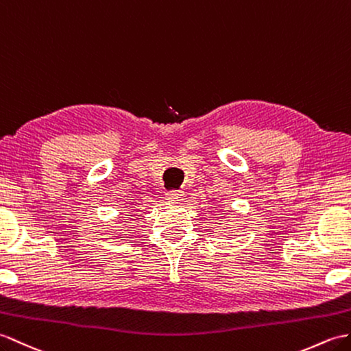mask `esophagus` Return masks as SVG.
Masks as SVG:
<instances>
[{"mask_svg": "<svg viewBox=\"0 0 351 351\" xmlns=\"http://www.w3.org/2000/svg\"><path fill=\"white\" fill-rule=\"evenodd\" d=\"M182 197H184L182 191H167L166 193V199L169 202H179V200H182Z\"/></svg>", "mask_w": 351, "mask_h": 351, "instance_id": "esophagus-1", "label": "esophagus"}]
</instances>
